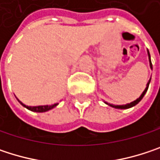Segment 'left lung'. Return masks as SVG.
<instances>
[{
    "label": "left lung",
    "instance_id": "8db88e82",
    "mask_svg": "<svg viewBox=\"0 0 160 160\" xmlns=\"http://www.w3.org/2000/svg\"><path fill=\"white\" fill-rule=\"evenodd\" d=\"M147 53H148V58H149V63H150V68H151V69L153 68V67H152V63H151V58H150V53H149V52H148V50H147ZM150 80L151 79L148 80V82H147V84H146V88L144 89V91L143 92V93L141 94V96L139 97V98H137L135 101H133V102H132V103H130V104H126V105H122V106H113L111 104H108V103H107V102H105L107 105H108V106H110L112 108H118V109H127V108H132V107H134L135 105H137L142 99H143V97L144 96V94H145V92H147V89H148V86H149V83H150Z\"/></svg>",
    "mask_w": 160,
    "mask_h": 160
}]
</instances>
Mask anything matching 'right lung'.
Instances as JSON below:
<instances>
[{
  "instance_id": "obj_1",
  "label": "right lung",
  "mask_w": 160,
  "mask_h": 160,
  "mask_svg": "<svg viewBox=\"0 0 160 160\" xmlns=\"http://www.w3.org/2000/svg\"><path fill=\"white\" fill-rule=\"evenodd\" d=\"M17 99V98H16ZM17 101L23 106V107H25L26 108H28V110H31V111H34V112H46L48 111V110H51V109H52L53 108H55L58 104H53V105H51V106H38V107H28V106H26V105H24L22 102H20L18 99H17Z\"/></svg>"
}]
</instances>
